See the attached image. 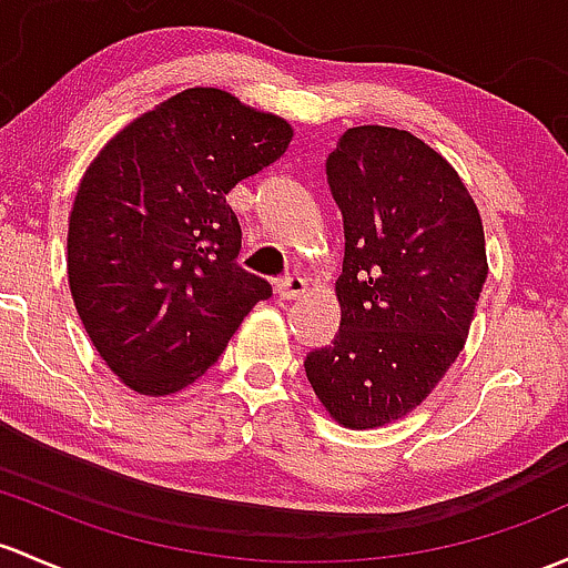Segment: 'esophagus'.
I'll list each match as a JSON object with an SVG mask.
<instances>
[{"instance_id": "obj_1", "label": "esophagus", "mask_w": 568, "mask_h": 568, "mask_svg": "<svg viewBox=\"0 0 568 568\" xmlns=\"http://www.w3.org/2000/svg\"><path fill=\"white\" fill-rule=\"evenodd\" d=\"M304 288H307V283H304L302 277H296V274H294V277H283L277 285H274L277 296H280V300H285V302L302 296Z\"/></svg>"}]
</instances>
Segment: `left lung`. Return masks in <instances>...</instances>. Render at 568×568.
<instances>
[{
    "mask_svg": "<svg viewBox=\"0 0 568 568\" xmlns=\"http://www.w3.org/2000/svg\"><path fill=\"white\" fill-rule=\"evenodd\" d=\"M326 179L345 234L339 329L304 373L337 425L384 427L463 351L487 280L485 229L449 160L408 130L348 128Z\"/></svg>",
    "mask_w": 568,
    "mask_h": 568,
    "instance_id": "1",
    "label": "left lung"
}]
</instances>
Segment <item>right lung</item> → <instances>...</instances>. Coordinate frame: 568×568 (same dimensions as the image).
<instances>
[{
    "instance_id": "obj_1",
    "label": "right lung",
    "mask_w": 568,
    "mask_h": 568,
    "mask_svg": "<svg viewBox=\"0 0 568 568\" xmlns=\"http://www.w3.org/2000/svg\"><path fill=\"white\" fill-rule=\"evenodd\" d=\"M291 139L283 116L193 87L124 124L89 163L68 223V283L128 389L182 392L272 296L236 264L242 229L225 195Z\"/></svg>"
}]
</instances>
